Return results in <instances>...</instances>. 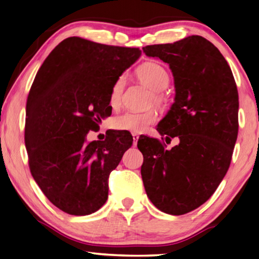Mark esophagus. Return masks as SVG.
Here are the masks:
<instances>
[{
	"label": "esophagus",
	"mask_w": 259,
	"mask_h": 259,
	"mask_svg": "<svg viewBox=\"0 0 259 259\" xmlns=\"http://www.w3.org/2000/svg\"><path fill=\"white\" fill-rule=\"evenodd\" d=\"M132 137H133V145H134V146H137L138 140H139V134H137V133H133V134H132Z\"/></svg>",
	"instance_id": "obj_1"
}]
</instances>
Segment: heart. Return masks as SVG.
Instances as JSON below:
<instances>
[{
    "label": "heart",
    "mask_w": 259,
    "mask_h": 259,
    "mask_svg": "<svg viewBox=\"0 0 259 259\" xmlns=\"http://www.w3.org/2000/svg\"><path fill=\"white\" fill-rule=\"evenodd\" d=\"M138 78L147 84L152 93V100L160 103L164 100V95L162 91L167 88L169 83V74L166 69L159 63L156 62H146L138 66L135 70ZM126 87V77L119 75L114 82L112 83L111 90H110L109 103L112 108H118L121 103L122 94H124ZM157 119V114L152 110L145 112H125L119 114L113 119V127L119 131H126L131 133H142L148 128V126L154 124Z\"/></svg>",
    "instance_id": "b5f03b06"
}]
</instances>
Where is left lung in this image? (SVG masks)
I'll return each instance as SVG.
<instances>
[{
  "label": "left lung",
  "instance_id": "8db88e82",
  "mask_svg": "<svg viewBox=\"0 0 259 259\" xmlns=\"http://www.w3.org/2000/svg\"><path fill=\"white\" fill-rule=\"evenodd\" d=\"M142 49L147 56L167 63L172 71L175 103L157 131L169 141L180 140L166 150L157 139H139L142 181L157 209L185 214L212 196L230 167L239 132L236 83L226 59L203 36Z\"/></svg>",
  "mask_w": 259,
  "mask_h": 259
}]
</instances>
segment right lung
Segmentation results:
<instances>
[{
    "mask_svg": "<svg viewBox=\"0 0 259 259\" xmlns=\"http://www.w3.org/2000/svg\"><path fill=\"white\" fill-rule=\"evenodd\" d=\"M141 55L139 48L63 40L45 59L28 93L25 146L32 177L46 197L72 215L95 212L108 200L109 176L133 138L108 131L87 142L111 114L110 90Z\"/></svg>",
    "mask_w": 259,
    "mask_h": 259,
    "instance_id": "add662e5",
    "label": "right lung"
}]
</instances>
